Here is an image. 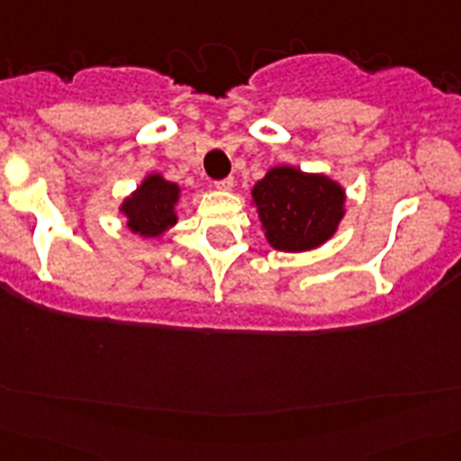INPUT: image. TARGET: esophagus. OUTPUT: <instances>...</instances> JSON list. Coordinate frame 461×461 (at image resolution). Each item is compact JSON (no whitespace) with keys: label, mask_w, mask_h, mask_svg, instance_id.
<instances>
[{"label":"esophagus","mask_w":461,"mask_h":461,"mask_svg":"<svg viewBox=\"0 0 461 461\" xmlns=\"http://www.w3.org/2000/svg\"><path fill=\"white\" fill-rule=\"evenodd\" d=\"M213 186L221 191H230L231 186H234V177H222V180H216L213 182Z\"/></svg>","instance_id":"esophagus-1"}]
</instances>
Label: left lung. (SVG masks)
Instances as JSON below:
<instances>
[{
    "instance_id": "8db88e82",
    "label": "left lung",
    "mask_w": 461,
    "mask_h": 461,
    "mask_svg": "<svg viewBox=\"0 0 461 461\" xmlns=\"http://www.w3.org/2000/svg\"><path fill=\"white\" fill-rule=\"evenodd\" d=\"M272 248L303 252L329 240L342 218L344 191L324 176L276 167L252 191Z\"/></svg>"
}]
</instances>
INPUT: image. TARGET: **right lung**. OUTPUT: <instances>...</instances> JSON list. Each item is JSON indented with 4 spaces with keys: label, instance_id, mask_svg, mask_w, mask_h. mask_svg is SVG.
Listing matches in <instances>:
<instances>
[{
    "label": "right lung",
    "instance_id": "obj_1",
    "mask_svg": "<svg viewBox=\"0 0 461 461\" xmlns=\"http://www.w3.org/2000/svg\"><path fill=\"white\" fill-rule=\"evenodd\" d=\"M180 198V186L150 176L137 189L132 198L123 203L122 212L128 216V227L141 236H158L176 225V203Z\"/></svg>",
    "mask_w": 461,
    "mask_h": 461
}]
</instances>
